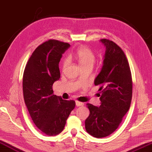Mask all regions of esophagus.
<instances>
[{
    "mask_svg": "<svg viewBox=\"0 0 152 152\" xmlns=\"http://www.w3.org/2000/svg\"><path fill=\"white\" fill-rule=\"evenodd\" d=\"M76 106L79 107V106H83L85 104H84V103H83V102H78V101H76Z\"/></svg>",
    "mask_w": 152,
    "mask_h": 152,
    "instance_id": "1",
    "label": "esophagus"
}]
</instances>
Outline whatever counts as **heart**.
<instances>
[{
    "label": "heart",
    "mask_w": 152,
    "mask_h": 152,
    "mask_svg": "<svg viewBox=\"0 0 152 152\" xmlns=\"http://www.w3.org/2000/svg\"><path fill=\"white\" fill-rule=\"evenodd\" d=\"M74 57L78 61L81 68L86 67H92L95 61V53L90 48L85 46H82L79 47L74 53ZM67 65H68V59H64L62 61L63 68H66Z\"/></svg>",
    "instance_id": "heart-1"
}]
</instances>
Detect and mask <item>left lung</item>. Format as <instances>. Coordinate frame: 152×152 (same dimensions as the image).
I'll return each instance as SVG.
<instances>
[{
    "label": "left lung",
    "instance_id": "1",
    "mask_svg": "<svg viewBox=\"0 0 152 152\" xmlns=\"http://www.w3.org/2000/svg\"><path fill=\"white\" fill-rule=\"evenodd\" d=\"M101 42L106 48L103 67L95 79L99 86V107L87 103L90 111L85 120L86 132L96 138L107 137L121 123L131 105L132 94L131 72L128 60L121 48L105 38Z\"/></svg>",
    "mask_w": 152,
    "mask_h": 152
}]
</instances>
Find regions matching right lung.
<instances>
[{"label": "right lung", "mask_w": 152, "mask_h": 152, "mask_svg": "<svg viewBox=\"0 0 152 152\" xmlns=\"http://www.w3.org/2000/svg\"><path fill=\"white\" fill-rule=\"evenodd\" d=\"M69 44L50 39L32 53L23 76L24 102L37 128L48 136H55L64 129L75 107L74 100H64L53 94V85L60 78L59 63Z\"/></svg>", "instance_id": "right-lung-1"}]
</instances>
